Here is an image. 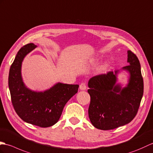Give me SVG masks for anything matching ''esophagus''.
Returning a JSON list of instances; mask_svg holds the SVG:
<instances>
[{"label": "esophagus", "mask_w": 153, "mask_h": 153, "mask_svg": "<svg viewBox=\"0 0 153 153\" xmlns=\"http://www.w3.org/2000/svg\"><path fill=\"white\" fill-rule=\"evenodd\" d=\"M80 89L81 90H85L86 89V85L85 82H82L80 84Z\"/></svg>", "instance_id": "esophagus-1"}]
</instances>
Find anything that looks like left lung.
Returning a JSON list of instances; mask_svg holds the SVG:
<instances>
[{
    "mask_svg": "<svg viewBox=\"0 0 153 153\" xmlns=\"http://www.w3.org/2000/svg\"><path fill=\"white\" fill-rule=\"evenodd\" d=\"M128 63L122 69L130 74L124 88L117 84L118 70L98 74L88 81V116L97 129L108 130L126 125L137 113L143 94V80L140 61L130 50L128 51Z\"/></svg>",
    "mask_w": 153,
    "mask_h": 153,
    "instance_id": "1",
    "label": "left lung"
}]
</instances>
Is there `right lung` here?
I'll list each match as a JSON object with an SVG mask.
<instances>
[{
    "instance_id": "obj_1",
    "label": "right lung",
    "mask_w": 153,
    "mask_h": 153,
    "mask_svg": "<svg viewBox=\"0 0 153 153\" xmlns=\"http://www.w3.org/2000/svg\"><path fill=\"white\" fill-rule=\"evenodd\" d=\"M36 47L29 43L19 50L10 67L8 86L13 107L18 116L26 123L47 128L59 120L65 104L77 93L79 86L58 82L45 91L27 88L22 77V64L24 57Z\"/></svg>"
}]
</instances>
